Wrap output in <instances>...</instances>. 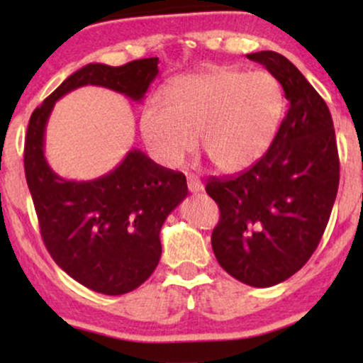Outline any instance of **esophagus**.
I'll return each mask as SVG.
<instances>
[{"label": "esophagus", "mask_w": 363, "mask_h": 363, "mask_svg": "<svg viewBox=\"0 0 363 363\" xmlns=\"http://www.w3.org/2000/svg\"><path fill=\"white\" fill-rule=\"evenodd\" d=\"M187 187H189L191 193H201L203 182L199 181V179L196 176H189V177H187Z\"/></svg>", "instance_id": "esophagus-1"}]
</instances>
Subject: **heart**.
<instances>
[{
    "instance_id": "b5f03b06",
    "label": "heart",
    "mask_w": 363,
    "mask_h": 363,
    "mask_svg": "<svg viewBox=\"0 0 363 363\" xmlns=\"http://www.w3.org/2000/svg\"><path fill=\"white\" fill-rule=\"evenodd\" d=\"M157 91L140 116L141 138L160 164L179 167L201 136L206 160L220 172H239L259 160L283 114L280 83L268 72L220 66L186 74Z\"/></svg>"
}]
</instances>
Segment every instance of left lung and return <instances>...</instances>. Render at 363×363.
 Returning a JSON list of instances; mask_svg holds the SVG:
<instances>
[{"mask_svg": "<svg viewBox=\"0 0 363 363\" xmlns=\"http://www.w3.org/2000/svg\"><path fill=\"white\" fill-rule=\"evenodd\" d=\"M280 82L289 111L268 152L206 193L220 208L211 247L220 266L245 285L273 286L309 261L335 205L340 158L326 102L281 54H247Z\"/></svg>", "mask_w": 363, "mask_h": 363, "instance_id": "left-lung-1", "label": "left lung"}]
</instances>
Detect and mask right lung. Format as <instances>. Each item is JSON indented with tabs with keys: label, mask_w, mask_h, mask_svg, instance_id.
Returning a JSON list of instances; mask_svg holds the SVG:
<instances>
[{
	"label": "right lung",
	"mask_w": 363,
	"mask_h": 363,
	"mask_svg": "<svg viewBox=\"0 0 363 363\" xmlns=\"http://www.w3.org/2000/svg\"><path fill=\"white\" fill-rule=\"evenodd\" d=\"M157 74L158 57L123 66L90 62L69 74L28 121L23 165L40 235L62 272L99 294H128L155 272L160 228L187 196L186 176L131 150L106 176L68 181L45 160V124L56 101L74 89L106 86L141 102Z\"/></svg>",
	"instance_id": "add662e5"
}]
</instances>
